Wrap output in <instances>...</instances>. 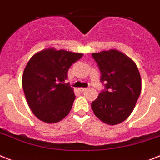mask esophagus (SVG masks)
Returning a JSON list of instances; mask_svg holds the SVG:
<instances>
[{
    "label": "esophagus",
    "mask_w": 160,
    "mask_h": 160,
    "mask_svg": "<svg viewBox=\"0 0 160 160\" xmlns=\"http://www.w3.org/2000/svg\"><path fill=\"white\" fill-rule=\"evenodd\" d=\"M86 90H87V88H78V91H79V92H85Z\"/></svg>",
    "instance_id": "1"
}]
</instances>
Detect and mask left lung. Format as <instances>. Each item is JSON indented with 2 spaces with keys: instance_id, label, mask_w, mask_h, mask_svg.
<instances>
[{
  "instance_id": "obj_1",
  "label": "left lung",
  "mask_w": 160,
  "mask_h": 160,
  "mask_svg": "<svg viewBox=\"0 0 160 160\" xmlns=\"http://www.w3.org/2000/svg\"><path fill=\"white\" fill-rule=\"evenodd\" d=\"M101 72L105 90L92 101V109L99 119L116 125L128 118L142 91V78L137 64L121 51L110 49L92 53Z\"/></svg>"
}]
</instances>
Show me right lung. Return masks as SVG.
Wrapping results in <instances>:
<instances>
[{
	"label": "right lung",
	"instance_id": "obj_1",
	"mask_svg": "<svg viewBox=\"0 0 160 160\" xmlns=\"http://www.w3.org/2000/svg\"><path fill=\"white\" fill-rule=\"evenodd\" d=\"M82 55L51 47L38 51L28 60L22 86L28 105L38 119L55 123L70 112L75 95L65 80L69 67Z\"/></svg>",
	"mask_w": 160,
	"mask_h": 160
}]
</instances>
